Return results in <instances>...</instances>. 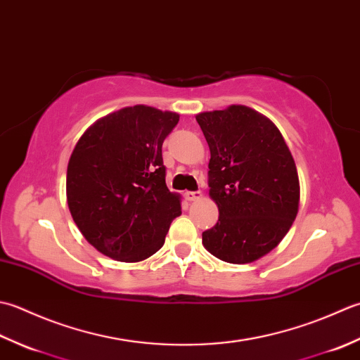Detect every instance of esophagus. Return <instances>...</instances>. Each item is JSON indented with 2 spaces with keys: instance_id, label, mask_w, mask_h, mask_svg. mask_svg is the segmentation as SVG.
<instances>
[{
  "instance_id": "esophagus-1",
  "label": "esophagus",
  "mask_w": 360,
  "mask_h": 360,
  "mask_svg": "<svg viewBox=\"0 0 360 360\" xmlns=\"http://www.w3.org/2000/svg\"><path fill=\"white\" fill-rule=\"evenodd\" d=\"M185 199L189 200V202H195V200L202 199V193H200V191H186Z\"/></svg>"
}]
</instances>
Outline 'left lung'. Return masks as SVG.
I'll use <instances>...</instances> for the list:
<instances>
[{"label": "left lung", "mask_w": 360, "mask_h": 360, "mask_svg": "<svg viewBox=\"0 0 360 360\" xmlns=\"http://www.w3.org/2000/svg\"><path fill=\"white\" fill-rule=\"evenodd\" d=\"M195 120L210 146V197L219 208L202 244L225 262H253L272 252L295 221V161L275 124L250 107L230 105Z\"/></svg>", "instance_id": "8db88e82"}]
</instances>
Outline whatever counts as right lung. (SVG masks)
Masks as SVG:
<instances>
[{
  "label": "right lung",
  "mask_w": 360,
  "mask_h": 360,
  "mask_svg": "<svg viewBox=\"0 0 360 360\" xmlns=\"http://www.w3.org/2000/svg\"><path fill=\"white\" fill-rule=\"evenodd\" d=\"M179 120V113L148 105L124 107L91 124L75 146L68 208L84 238L108 258H149L181 214V197L167 189L161 157Z\"/></svg>",
  "instance_id": "1"
}]
</instances>
